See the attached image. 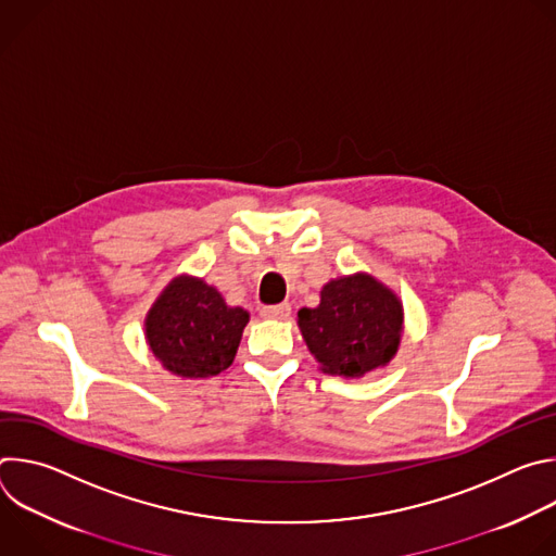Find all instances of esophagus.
Segmentation results:
<instances>
[{
	"label": "esophagus",
	"instance_id": "1",
	"mask_svg": "<svg viewBox=\"0 0 556 556\" xmlns=\"http://www.w3.org/2000/svg\"><path fill=\"white\" fill-rule=\"evenodd\" d=\"M290 312H292L290 303H279V305H266V307H262V316H264V319H275V321L288 319Z\"/></svg>",
	"mask_w": 556,
	"mask_h": 556
}]
</instances>
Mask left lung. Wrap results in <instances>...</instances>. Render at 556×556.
<instances>
[{
    "instance_id": "left-lung-1",
    "label": "left lung",
    "mask_w": 556,
    "mask_h": 556,
    "mask_svg": "<svg viewBox=\"0 0 556 556\" xmlns=\"http://www.w3.org/2000/svg\"><path fill=\"white\" fill-rule=\"evenodd\" d=\"M296 326L324 374L363 378L399 354L405 309L389 286L354 273L330 279L319 305L296 312Z\"/></svg>"
}]
</instances>
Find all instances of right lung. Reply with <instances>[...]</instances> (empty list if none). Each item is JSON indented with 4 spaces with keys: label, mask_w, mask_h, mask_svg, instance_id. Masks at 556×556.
I'll return each mask as SVG.
<instances>
[{
    "label": "right lung",
    "mask_w": 556,
    "mask_h": 556,
    "mask_svg": "<svg viewBox=\"0 0 556 556\" xmlns=\"http://www.w3.org/2000/svg\"><path fill=\"white\" fill-rule=\"evenodd\" d=\"M251 314L228 305L215 286L193 275L174 277L144 316L151 354L178 378H211L230 367Z\"/></svg>",
    "instance_id": "right-lung-1"
}]
</instances>
